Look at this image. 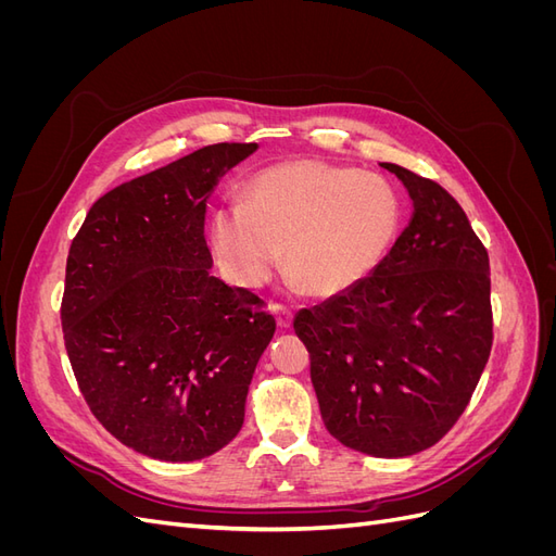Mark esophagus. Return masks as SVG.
Returning <instances> with one entry per match:
<instances>
[{
	"mask_svg": "<svg viewBox=\"0 0 556 556\" xmlns=\"http://www.w3.org/2000/svg\"><path fill=\"white\" fill-rule=\"evenodd\" d=\"M274 315H276V323H278L280 329H290L292 327V308L290 306L274 304Z\"/></svg>",
	"mask_w": 556,
	"mask_h": 556,
	"instance_id": "34e87169",
	"label": "esophagus"
}]
</instances>
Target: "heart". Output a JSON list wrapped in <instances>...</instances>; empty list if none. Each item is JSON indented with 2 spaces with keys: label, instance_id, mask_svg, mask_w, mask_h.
<instances>
[{
  "label": "heart",
  "instance_id": "heart-1",
  "mask_svg": "<svg viewBox=\"0 0 556 556\" xmlns=\"http://www.w3.org/2000/svg\"><path fill=\"white\" fill-rule=\"evenodd\" d=\"M403 217L390 180L323 160L266 166L245 204L215 211L211 243L225 274L257 288L280 262L315 296L355 288L390 252Z\"/></svg>",
  "mask_w": 556,
  "mask_h": 556
}]
</instances>
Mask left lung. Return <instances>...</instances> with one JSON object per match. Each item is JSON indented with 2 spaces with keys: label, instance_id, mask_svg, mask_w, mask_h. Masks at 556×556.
<instances>
[{
  "label": "left lung",
  "instance_id": "1",
  "mask_svg": "<svg viewBox=\"0 0 556 556\" xmlns=\"http://www.w3.org/2000/svg\"><path fill=\"white\" fill-rule=\"evenodd\" d=\"M382 166L413 199L406 229L371 276L299 311L294 331L333 439L408 457L457 425L490 359V255L439 182Z\"/></svg>",
  "mask_w": 556,
  "mask_h": 556
}]
</instances>
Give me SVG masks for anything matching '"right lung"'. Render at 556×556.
Instances as JSON below:
<instances>
[{"instance_id": "1", "label": "right lung", "mask_w": 556, "mask_h": 556, "mask_svg": "<svg viewBox=\"0 0 556 556\" xmlns=\"http://www.w3.org/2000/svg\"><path fill=\"white\" fill-rule=\"evenodd\" d=\"M257 143H215L99 197L72 241L62 331L78 390L117 441L192 462L241 431L276 319L211 276L206 201Z\"/></svg>"}]
</instances>
